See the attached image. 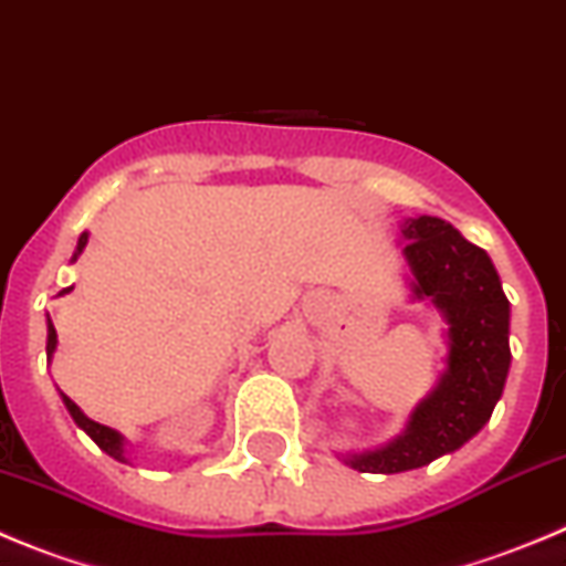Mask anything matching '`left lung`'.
I'll use <instances>...</instances> for the list:
<instances>
[{"label":"left lung","instance_id":"left-lung-1","mask_svg":"<svg viewBox=\"0 0 566 566\" xmlns=\"http://www.w3.org/2000/svg\"><path fill=\"white\" fill-rule=\"evenodd\" d=\"M411 298L431 302L448 324L446 371L391 442L340 460L360 473L422 468L465 446L491 420L511 369V302L491 256L440 217L400 226Z\"/></svg>","mask_w":566,"mask_h":566}]
</instances>
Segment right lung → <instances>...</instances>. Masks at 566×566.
I'll return each mask as SVG.
<instances>
[{"mask_svg": "<svg viewBox=\"0 0 566 566\" xmlns=\"http://www.w3.org/2000/svg\"><path fill=\"white\" fill-rule=\"evenodd\" d=\"M86 239H90V233H81V237H78V248H75V253H73V262H75V259L81 256V251H84V248H86ZM64 293H70V287H67V290H61L59 295H64ZM55 344H59V335H55L53 321L48 318V358H53V353H55ZM61 400H64V406H67V411H70V415H73V420L78 422L81 429H84L86 434L93 437V440H95V446H98L101 451H106V454H109V457H115V460H118V462H126V448H124V437H120L118 431H115V429H109V426H101V422L90 420V417H86L84 411H81L78 406H75L73 400H70L67 395H61Z\"/></svg>", "mask_w": 566, "mask_h": 566, "instance_id": "add662e5", "label": "right lung"}]
</instances>
